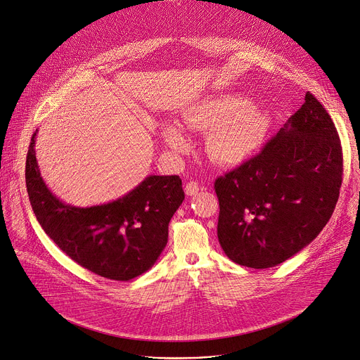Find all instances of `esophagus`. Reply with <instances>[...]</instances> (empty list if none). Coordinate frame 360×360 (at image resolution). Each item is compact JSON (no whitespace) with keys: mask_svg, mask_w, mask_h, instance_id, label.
<instances>
[{"mask_svg":"<svg viewBox=\"0 0 360 360\" xmlns=\"http://www.w3.org/2000/svg\"><path fill=\"white\" fill-rule=\"evenodd\" d=\"M200 190V186L197 181H188L184 184V191L187 195H194Z\"/></svg>","mask_w":360,"mask_h":360,"instance_id":"34e87169","label":"esophagus"}]
</instances>
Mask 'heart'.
Instances as JSON below:
<instances>
[{"label": "heart", "mask_w": 360, "mask_h": 360, "mask_svg": "<svg viewBox=\"0 0 360 360\" xmlns=\"http://www.w3.org/2000/svg\"><path fill=\"white\" fill-rule=\"evenodd\" d=\"M190 130H210L207 150L219 163L237 165L250 158L264 141L268 117L252 103L236 95H219L194 105L183 120ZM166 145L174 152H186L188 140L177 124L162 131Z\"/></svg>", "instance_id": "heart-1"}]
</instances>
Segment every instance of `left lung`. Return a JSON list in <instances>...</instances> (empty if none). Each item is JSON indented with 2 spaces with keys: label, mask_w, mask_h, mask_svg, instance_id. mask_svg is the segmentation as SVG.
<instances>
[{
  "label": "left lung",
  "mask_w": 360,
  "mask_h": 360,
  "mask_svg": "<svg viewBox=\"0 0 360 360\" xmlns=\"http://www.w3.org/2000/svg\"><path fill=\"white\" fill-rule=\"evenodd\" d=\"M342 174L336 127L307 92L305 103L257 156L215 179L217 236L226 255L255 269L295 255L332 217Z\"/></svg>",
  "instance_id": "obj_1"
}]
</instances>
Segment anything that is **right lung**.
Returning <instances> with one entry per match:
<instances>
[{
  "label": "right lung",
  "instance_id": "1",
  "mask_svg": "<svg viewBox=\"0 0 360 360\" xmlns=\"http://www.w3.org/2000/svg\"><path fill=\"white\" fill-rule=\"evenodd\" d=\"M32 134L25 165L28 197L46 236L81 266L113 281L146 272L165 250L169 223L184 200L179 176H149L126 195L102 205L62 202L44 183Z\"/></svg>",
  "mask_w": 360,
  "mask_h": 360
}]
</instances>
